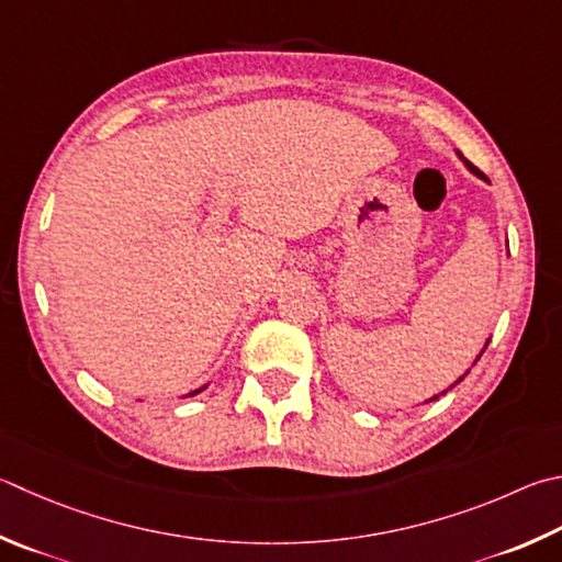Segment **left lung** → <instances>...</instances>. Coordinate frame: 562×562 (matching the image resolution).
<instances>
[{
    "instance_id": "obj_1",
    "label": "left lung",
    "mask_w": 562,
    "mask_h": 562,
    "mask_svg": "<svg viewBox=\"0 0 562 562\" xmlns=\"http://www.w3.org/2000/svg\"><path fill=\"white\" fill-rule=\"evenodd\" d=\"M457 157H459V159H462V165H464V167H467L469 171H472V175H474V177H479V179H482V181H488V179H486V177L482 175V171H479V169H476L474 165H469V161H467V159L462 157V151H457ZM506 246H508V240H506ZM488 341H492V339H486V344H484V349H482V351H479V356H476V359H474V363H476L479 359H482V353L486 351V346H488ZM467 373H469V369H467ZM467 373H464V375H467ZM464 375H459V379H457V381H454V383H452L450 387H447V391H452V387H454V385H457L459 381H464ZM447 391H442L440 395H445ZM440 395H432V397H430V401H425V403H432V401H437V397H440Z\"/></svg>"
}]
</instances>
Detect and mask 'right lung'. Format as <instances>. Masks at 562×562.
Segmentation results:
<instances>
[{
    "instance_id": "obj_1",
    "label": "right lung",
    "mask_w": 562,
    "mask_h": 562,
    "mask_svg": "<svg viewBox=\"0 0 562 562\" xmlns=\"http://www.w3.org/2000/svg\"><path fill=\"white\" fill-rule=\"evenodd\" d=\"M209 385V383H206ZM206 385H201V387H196V391H191L189 395H183V397H191V395H196V393H201L203 391V387H206Z\"/></svg>"
}]
</instances>
